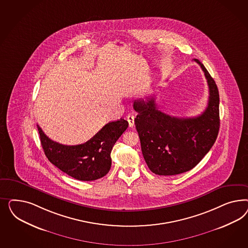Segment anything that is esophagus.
<instances>
[{
	"label": "esophagus",
	"instance_id": "1",
	"mask_svg": "<svg viewBox=\"0 0 248 248\" xmlns=\"http://www.w3.org/2000/svg\"><path fill=\"white\" fill-rule=\"evenodd\" d=\"M127 121L130 127H133L135 125V116L133 114H128Z\"/></svg>",
	"mask_w": 248,
	"mask_h": 248
}]
</instances>
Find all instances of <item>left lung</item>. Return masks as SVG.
<instances>
[{
	"label": "left lung",
	"instance_id": "1",
	"mask_svg": "<svg viewBox=\"0 0 248 248\" xmlns=\"http://www.w3.org/2000/svg\"><path fill=\"white\" fill-rule=\"evenodd\" d=\"M194 60L204 73L209 87L207 107L202 114L179 118L158 110L155 98L135 100V119L143 158L158 175H174L193 169L209 152L220 127L219 93L203 63Z\"/></svg>",
	"mask_w": 248,
	"mask_h": 248
}]
</instances>
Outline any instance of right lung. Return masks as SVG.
<instances>
[{"label":"right lung","mask_w":248,"mask_h":248,"mask_svg":"<svg viewBox=\"0 0 248 248\" xmlns=\"http://www.w3.org/2000/svg\"><path fill=\"white\" fill-rule=\"evenodd\" d=\"M127 127V121L121 118L105 124L86 143L64 145L51 140L37 125L46 157L61 171L81 181L96 180L106 175L112 165L113 145Z\"/></svg>","instance_id":"add662e5"}]
</instances>
